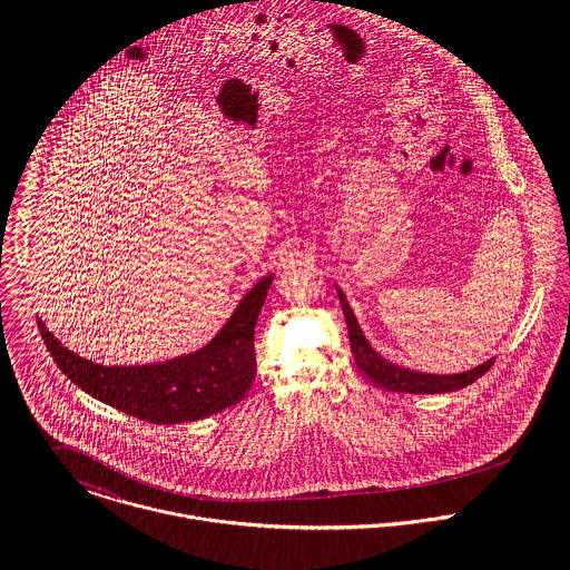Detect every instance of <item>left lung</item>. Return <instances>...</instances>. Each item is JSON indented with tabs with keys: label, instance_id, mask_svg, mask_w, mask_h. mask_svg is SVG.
I'll use <instances>...</instances> for the list:
<instances>
[{
	"label": "left lung",
	"instance_id": "left-lung-1",
	"mask_svg": "<svg viewBox=\"0 0 570 570\" xmlns=\"http://www.w3.org/2000/svg\"><path fill=\"white\" fill-rule=\"evenodd\" d=\"M337 298H340L342 314H344V321L348 326V342H351V353L355 357V364L380 389H386L393 393H412V395L452 393V391H461V389L470 386L493 366L495 357L479 364L476 368H470V371H463L456 375H434V373H419V371L404 368L400 364H393L368 344V340L364 337L362 328L357 325V318H355L353 309L348 307L342 289H337Z\"/></svg>",
	"mask_w": 570,
	"mask_h": 570
}]
</instances>
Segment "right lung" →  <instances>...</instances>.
<instances>
[{
	"label": "right lung",
	"mask_w": 570,
	"mask_h": 570,
	"mask_svg": "<svg viewBox=\"0 0 570 570\" xmlns=\"http://www.w3.org/2000/svg\"><path fill=\"white\" fill-rule=\"evenodd\" d=\"M274 274L263 276L222 331L199 351L142 366H102L68 351L41 318L37 325L57 366L94 400L149 423L197 421L235 406L256 375L254 326Z\"/></svg>",
	"instance_id": "right-lung-1"
}]
</instances>
